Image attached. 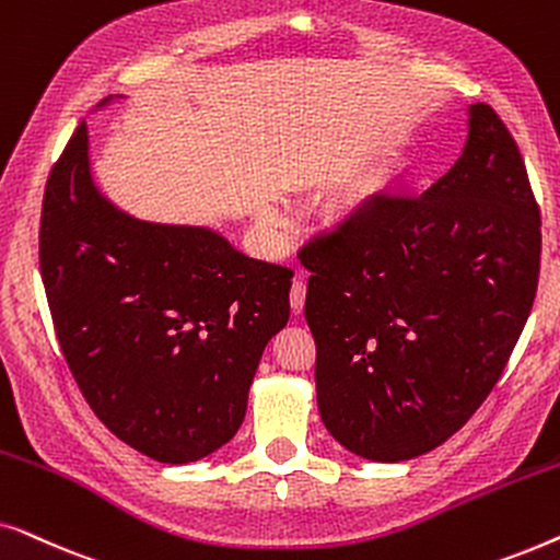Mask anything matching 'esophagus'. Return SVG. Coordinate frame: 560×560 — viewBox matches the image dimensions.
I'll use <instances>...</instances> for the list:
<instances>
[{"label":"esophagus","instance_id":"obj_1","mask_svg":"<svg viewBox=\"0 0 560 560\" xmlns=\"http://www.w3.org/2000/svg\"><path fill=\"white\" fill-rule=\"evenodd\" d=\"M303 305H305V282L301 275H298L293 288H290V308H293L295 313H301Z\"/></svg>","mask_w":560,"mask_h":560}]
</instances>
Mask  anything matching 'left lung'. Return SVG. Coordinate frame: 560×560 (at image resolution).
Instances as JSON below:
<instances>
[{
    "instance_id": "1",
    "label": "left lung",
    "mask_w": 560,
    "mask_h": 560,
    "mask_svg": "<svg viewBox=\"0 0 560 560\" xmlns=\"http://www.w3.org/2000/svg\"><path fill=\"white\" fill-rule=\"evenodd\" d=\"M316 397L351 454L397 464L469 420L508 364L540 272V209L492 106L425 194L380 190L301 249Z\"/></svg>"
}]
</instances>
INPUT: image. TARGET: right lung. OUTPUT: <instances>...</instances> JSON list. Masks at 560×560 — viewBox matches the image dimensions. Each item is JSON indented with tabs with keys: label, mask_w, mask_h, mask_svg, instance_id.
<instances>
[{
	"label": "right lung",
	"mask_w": 560,
	"mask_h": 560,
	"mask_svg": "<svg viewBox=\"0 0 560 560\" xmlns=\"http://www.w3.org/2000/svg\"><path fill=\"white\" fill-rule=\"evenodd\" d=\"M40 272L68 370L119 441L160 464L232 441L267 341L290 318V267L209 226L117 209L81 121L45 186Z\"/></svg>",
	"instance_id": "add662e5"
}]
</instances>
